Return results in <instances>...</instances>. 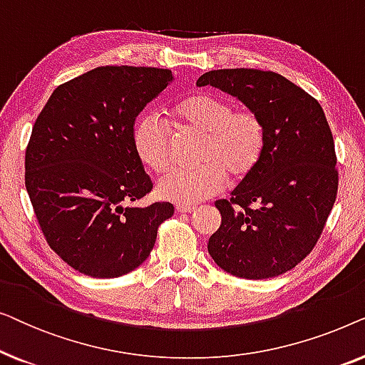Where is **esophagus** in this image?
<instances>
[{
    "mask_svg": "<svg viewBox=\"0 0 365 365\" xmlns=\"http://www.w3.org/2000/svg\"><path fill=\"white\" fill-rule=\"evenodd\" d=\"M196 206H192V204H178L176 206V211L178 212H192Z\"/></svg>",
    "mask_w": 365,
    "mask_h": 365,
    "instance_id": "1",
    "label": "esophagus"
}]
</instances>
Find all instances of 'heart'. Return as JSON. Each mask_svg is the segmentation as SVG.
I'll list each match as a JSON object with an SVG mask.
<instances>
[{
  "label": "heart",
  "instance_id": "heart-1",
  "mask_svg": "<svg viewBox=\"0 0 365 365\" xmlns=\"http://www.w3.org/2000/svg\"><path fill=\"white\" fill-rule=\"evenodd\" d=\"M178 126L202 133L197 166L173 169L158 184L159 196L174 202H197L221 191L227 181H242L261 163L266 124L256 111L232 109L227 99L207 93L182 98L173 108ZM133 148L144 166L163 174L171 164V134L161 119L146 114L133 129Z\"/></svg>",
  "mask_w": 365,
  "mask_h": 365
}]
</instances>
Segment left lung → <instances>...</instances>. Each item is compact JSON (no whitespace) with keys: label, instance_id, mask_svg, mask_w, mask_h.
Masks as SVG:
<instances>
[{"label":"left lung","instance_id":"left-lung-1","mask_svg":"<svg viewBox=\"0 0 365 365\" xmlns=\"http://www.w3.org/2000/svg\"><path fill=\"white\" fill-rule=\"evenodd\" d=\"M196 84L241 99L267 133L257 168L231 197L216 201L222 222L207 251L236 277L281 276L312 252L337 197V156L326 114L316 98L272 71L216 69Z\"/></svg>","mask_w":365,"mask_h":365}]
</instances>
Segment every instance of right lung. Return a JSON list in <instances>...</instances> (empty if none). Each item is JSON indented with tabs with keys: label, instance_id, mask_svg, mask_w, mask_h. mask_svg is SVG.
I'll return each instance as SVG.
<instances>
[{
	"label": "right lung",
	"instance_id": "1",
	"mask_svg": "<svg viewBox=\"0 0 365 365\" xmlns=\"http://www.w3.org/2000/svg\"><path fill=\"white\" fill-rule=\"evenodd\" d=\"M169 81V69H91L59 84L34 123L26 191L49 247L84 276L134 271L173 216L171 202L134 206L153 189L133 148L134 121Z\"/></svg>",
	"mask_w": 365,
	"mask_h": 365
}]
</instances>
